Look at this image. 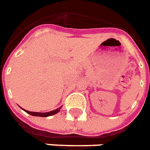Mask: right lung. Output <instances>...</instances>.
<instances>
[{
	"label": "right lung",
	"instance_id": "obj_1",
	"mask_svg": "<svg viewBox=\"0 0 150 150\" xmlns=\"http://www.w3.org/2000/svg\"><path fill=\"white\" fill-rule=\"evenodd\" d=\"M21 108V107H20ZM61 108H62V106L61 107H59V108H56V110H53V111H49V112H43V113H42V112H32V111H27V110H25V109H23L24 111H25V112H27L28 114H29V115H31L32 116H39V117H48V116H51V115H56V113H58L59 111H60Z\"/></svg>",
	"mask_w": 150,
	"mask_h": 150
}]
</instances>
